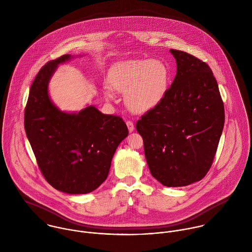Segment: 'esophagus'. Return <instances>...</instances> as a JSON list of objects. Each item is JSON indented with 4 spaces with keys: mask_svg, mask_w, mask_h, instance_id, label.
Segmentation results:
<instances>
[{
    "mask_svg": "<svg viewBox=\"0 0 252 252\" xmlns=\"http://www.w3.org/2000/svg\"><path fill=\"white\" fill-rule=\"evenodd\" d=\"M126 124H127V127H128V130H129V132L131 133V132H133L134 130H135V126H134V123L132 122V121H127L126 122Z\"/></svg>",
    "mask_w": 252,
    "mask_h": 252,
    "instance_id": "obj_1",
    "label": "esophagus"
}]
</instances>
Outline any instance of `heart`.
I'll use <instances>...</instances> for the list:
<instances>
[{
  "label": "heart",
  "mask_w": 252,
  "mask_h": 252,
  "mask_svg": "<svg viewBox=\"0 0 252 252\" xmlns=\"http://www.w3.org/2000/svg\"><path fill=\"white\" fill-rule=\"evenodd\" d=\"M111 87L126 93L127 107L143 113L155 108L165 97L170 81V71L160 60L137 59L118 63L109 72ZM106 96L109 92L106 90Z\"/></svg>",
  "instance_id": "1"
}]
</instances>
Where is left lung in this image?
Listing matches in <instances>:
<instances>
[{"mask_svg":"<svg viewBox=\"0 0 252 252\" xmlns=\"http://www.w3.org/2000/svg\"><path fill=\"white\" fill-rule=\"evenodd\" d=\"M177 75L164 99L136 123L154 179L168 187L202 180L214 162L224 127V105L210 66L171 49Z\"/></svg>","mask_w":252,"mask_h":252,"instance_id":"obj_1","label":"left lung"}]
</instances>
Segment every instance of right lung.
Instances as JSON below:
<instances>
[{"label":"right lung","mask_w":252,"mask_h":252,"mask_svg":"<svg viewBox=\"0 0 252 252\" xmlns=\"http://www.w3.org/2000/svg\"><path fill=\"white\" fill-rule=\"evenodd\" d=\"M72 57L66 54L49 61L37 72L24 127L46 181L68 194H86L107 180L113 154L129 132L120 116L104 114L93 106L68 113L53 105L49 79L59 64Z\"/></svg>","instance_id":"obj_1"}]
</instances>
